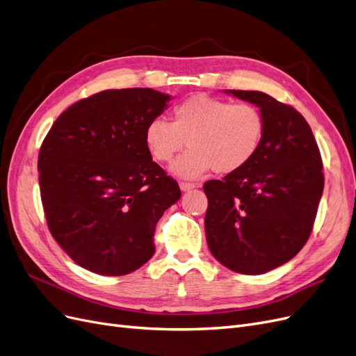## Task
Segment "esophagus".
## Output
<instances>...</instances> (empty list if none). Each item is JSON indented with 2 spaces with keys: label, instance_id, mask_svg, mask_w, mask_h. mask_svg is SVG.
Segmentation results:
<instances>
[{
  "label": "esophagus",
  "instance_id": "esophagus-1",
  "mask_svg": "<svg viewBox=\"0 0 356 356\" xmlns=\"http://www.w3.org/2000/svg\"><path fill=\"white\" fill-rule=\"evenodd\" d=\"M179 186H180V189H181L183 192H186V191H191V189H193V188H197L198 185H195V183H191V181H180Z\"/></svg>",
  "mask_w": 356,
  "mask_h": 356
}]
</instances>
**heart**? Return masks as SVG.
Returning a JSON list of instances; mask_svg holds the SVG:
<instances>
[{
    "mask_svg": "<svg viewBox=\"0 0 356 356\" xmlns=\"http://www.w3.org/2000/svg\"><path fill=\"white\" fill-rule=\"evenodd\" d=\"M266 120L253 103L195 95L175 106L171 122L154 120L145 129V143L158 163H171L183 146L189 149L173 164L186 179L214 170L231 175L245 167L260 149Z\"/></svg>",
    "mask_w": 356,
    "mask_h": 356,
    "instance_id": "obj_1",
    "label": "heart"
}]
</instances>
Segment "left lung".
I'll return each instance as SVG.
<instances>
[{
  "mask_svg": "<svg viewBox=\"0 0 356 356\" xmlns=\"http://www.w3.org/2000/svg\"><path fill=\"white\" fill-rule=\"evenodd\" d=\"M226 91L260 108L266 133L245 167L204 183L205 235L223 266L260 275L291 260L311 236L324 191L323 159L293 106L261 91Z\"/></svg>",
  "mask_w": 356,
  "mask_h": 356,
  "instance_id": "8db88e82",
  "label": "left lung"
}]
</instances>
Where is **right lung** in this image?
Returning <instances> with one entry per match:
<instances>
[{"label":"right lung","instance_id":"1","mask_svg":"<svg viewBox=\"0 0 356 356\" xmlns=\"http://www.w3.org/2000/svg\"><path fill=\"white\" fill-rule=\"evenodd\" d=\"M171 97L152 88L105 90L60 113L40 147V191L53 238L76 265L106 277L139 269L180 198L152 161L146 125Z\"/></svg>","mask_w":356,"mask_h":356}]
</instances>
